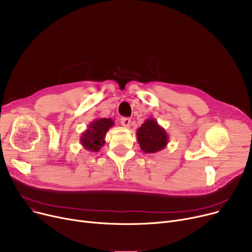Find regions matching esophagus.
<instances>
[{
	"label": "esophagus",
	"mask_w": 252,
	"mask_h": 252,
	"mask_svg": "<svg viewBox=\"0 0 252 252\" xmlns=\"http://www.w3.org/2000/svg\"><path fill=\"white\" fill-rule=\"evenodd\" d=\"M121 124L125 127H129V126H130V119L126 118V117H123L121 119Z\"/></svg>",
	"instance_id": "1"
}]
</instances>
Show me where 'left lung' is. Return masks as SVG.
<instances>
[{"mask_svg":"<svg viewBox=\"0 0 252 252\" xmlns=\"http://www.w3.org/2000/svg\"><path fill=\"white\" fill-rule=\"evenodd\" d=\"M137 140L145 153H156L163 150L168 143L166 130L154 118H147L137 129Z\"/></svg>","mask_w":252,"mask_h":252,"instance_id":"1","label":"left lung"}]
</instances>
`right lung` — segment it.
Segmentation results:
<instances>
[{
    "label": "right lung",
    "instance_id": "right-lung-1",
    "mask_svg": "<svg viewBox=\"0 0 252 252\" xmlns=\"http://www.w3.org/2000/svg\"><path fill=\"white\" fill-rule=\"evenodd\" d=\"M114 126L112 118H96L79 138L82 146L90 152H98L105 144V136Z\"/></svg>",
    "mask_w": 252,
    "mask_h": 252
}]
</instances>
